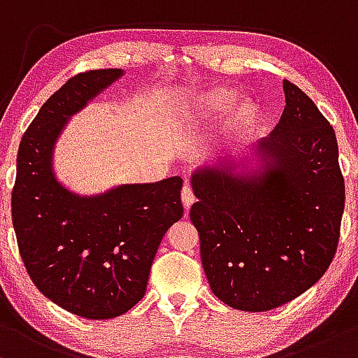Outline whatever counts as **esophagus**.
Segmentation results:
<instances>
[{"instance_id":"34e87169","label":"esophagus","mask_w":358,"mask_h":358,"mask_svg":"<svg viewBox=\"0 0 358 358\" xmlns=\"http://www.w3.org/2000/svg\"><path fill=\"white\" fill-rule=\"evenodd\" d=\"M180 199H182V204H184V208H186V211L189 210V208L192 206V203L196 201L194 194H192V189L189 186L182 187V191H180Z\"/></svg>"}]
</instances>
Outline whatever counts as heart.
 Listing matches in <instances>:
<instances>
[{
  "instance_id": "obj_1",
  "label": "heart",
  "mask_w": 358,
  "mask_h": 358,
  "mask_svg": "<svg viewBox=\"0 0 358 358\" xmlns=\"http://www.w3.org/2000/svg\"><path fill=\"white\" fill-rule=\"evenodd\" d=\"M236 101V92L228 87H211L191 99V113L199 120H216L227 113ZM260 122V108L254 101L236 104L228 116L223 130V142L227 145L242 143L252 135Z\"/></svg>"
}]
</instances>
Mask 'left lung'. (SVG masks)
<instances>
[{"instance_id":"8db88e82","label":"left lung","mask_w":358,"mask_h":358,"mask_svg":"<svg viewBox=\"0 0 358 358\" xmlns=\"http://www.w3.org/2000/svg\"><path fill=\"white\" fill-rule=\"evenodd\" d=\"M282 87L279 123L252 148L257 166L230 157L191 176L204 274L216 298L242 311L279 308L315 286L340 238L335 130L296 84Z\"/></svg>"}]
</instances>
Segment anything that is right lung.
Returning a JSON list of instances; mask_svg holds the SVG:
<instances>
[{
  "mask_svg": "<svg viewBox=\"0 0 358 358\" xmlns=\"http://www.w3.org/2000/svg\"><path fill=\"white\" fill-rule=\"evenodd\" d=\"M122 76L83 72L43 103L20 142L11 194L30 279L45 298L90 320L116 318L143 298L159 245L184 211L179 176L94 196L76 194L55 178V142L71 116Z\"/></svg>",
  "mask_w": 358,
  "mask_h": 358,
  "instance_id": "obj_1",
  "label": "right lung"
}]
</instances>
